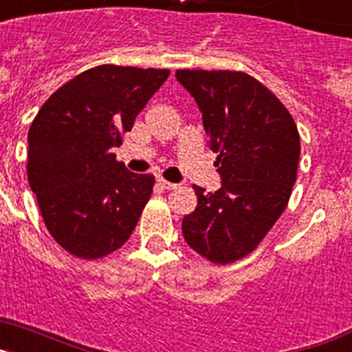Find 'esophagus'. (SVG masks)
Returning a JSON list of instances; mask_svg holds the SVG:
<instances>
[{
  "instance_id": "esophagus-1",
  "label": "esophagus",
  "mask_w": 352,
  "mask_h": 352,
  "mask_svg": "<svg viewBox=\"0 0 352 352\" xmlns=\"http://www.w3.org/2000/svg\"><path fill=\"white\" fill-rule=\"evenodd\" d=\"M157 183L162 186V188H164V190H174V188L178 186L176 183H170V182H167V179H164V178H158Z\"/></svg>"
}]
</instances>
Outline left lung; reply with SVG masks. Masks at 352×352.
I'll return each instance as SVG.
<instances>
[{"instance_id":"left-lung-1","label":"left lung","mask_w":352,"mask_h":352,"mask_svg":"<svg viewBox=\"0 0 352 352\" xmlns=\"http://www.w3.org/2000/svg\"><path fill=\"white\" fill-rule=\"evenodd\" d=\"M176 79L203 113L222 179L213 194L194 185L197 208L185 214L183 236L211 263H234L284 213L296 182L300 133L284 104L245 72L176 70Z\"/></svg>"}]
</instances>
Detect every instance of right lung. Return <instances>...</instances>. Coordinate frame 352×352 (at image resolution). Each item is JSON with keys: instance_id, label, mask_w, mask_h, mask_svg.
Segmentation results:
<instances>
[{"instance_id": "obj_1", "label": "right lung", "mask_w": 352, "mask_h": 352, "mask_svg": "<svg viewBox=\"0 0 352 352\" xmlns=\"http://www.w3.org/2000/svg\"><path fill=\"white\" fill-rule=\"evenodd\" d=\"M167 77L158 68H89L52 93L31 123L28 182L47 231L72 256L100 259L138 226L155 176L130 173L113 148Z\"/></svg>"}]
</instances>
